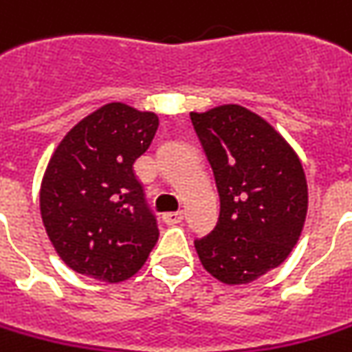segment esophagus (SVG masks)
I'll list each match as a JSON object with an SVG mask.
<instances>
[{"label":"esophagus","instance_id":"obj_1","mask_svg":"<svg viewBox=\"0 0 352 352\" xmlns=\"http://www.w3.org/2000/svg\"><path fill=\"white\" fill-rule=\"evenodd\" d=\"M162 219H164L166 226H177V223L183 221V212H167V214L162 216Z\"/></svg>","mask_w":352,"mask_h":352}]
</instances>
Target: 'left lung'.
I'll use <instances>...</instances> for the list:
<instances>
[{"label":"left lung","instance_id":"obj_1","mask_svg":"<svg viewBox=\"0 0 352 352\" xmlns=\"http://www.w3.org/2000/svg\"><path fill=\"white\" fill-rule=\"evenodd\" d=\"M190 121L219 192L217 223L196 239V252L221 283H250L285 262L300 236L305 169L285 138L246 107L219 106Z\"/></svg>","mask_w":352,"mask_h":352}]
</instances>
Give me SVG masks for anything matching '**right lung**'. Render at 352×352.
Returning <instances> with one entry per match:
<instances>
[{
    "mask_svg": "<svg viewBox=\"0 0 352 352\" xmlns=\"http://www.w3.org/2000/svg\"><path fill=\"white\" fill-rule=\"evenodd\" d=\"M156 113L107 104L76 123L47 164L40 212L57 254L107 283L135 276L160 236L133 164L152 144Z\"/></svg>",
    "mask_w": 352,
    "mask_h": 352,
    "instance_id": "right-lung-1",
    "label": "right lung"
}]
</instances>
